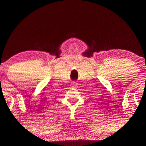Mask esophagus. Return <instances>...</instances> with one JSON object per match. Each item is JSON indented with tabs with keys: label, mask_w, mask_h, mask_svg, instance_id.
<instances>
[{
	"label": "esophagus",
	"mask_w": 146,
	"mask_h": 146,
	"mask_svg": "<svg viewBox=\"0 0 146 146\" xmlns=\"http://www.w3.org/2000/svg\"><path fill=\"white\" fill-rule=\"evenodd\" d=\"M71 86H72V87L73 88H77V83L76 82H73L72 83H71Z\"/></svg>",
	"instance_id": "obj_1"
}]
</instances>
